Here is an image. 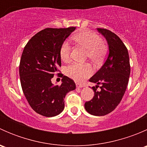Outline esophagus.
<instances>
[{
    "label": "esophagus",
    "mask_w": 147,
    "mask_h": 147,
    "mask_svg": "<svg viewBox=\"0 0 147 147\" xmlns=\"http://www.w3.org/2000/svg\"><path fill=\"white\" fill-rule=\"evenodd\" d=\"M76 87L78 88H81V87H84V85L82 84H80V83H76Z\"/></svg>",
    "instance_id": "esophagus-1"
}]
</instances>
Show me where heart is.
I'll list each match as a JSON object with an SVG mask.
<instances>
[{
  "instance_id": "1",
  "label": "heart",
  "mask_w": 147,
  "mask_h": 147,
  "mask_svg": "<svg viewBox=\"0 0 147 147\" xmlns=\"http://www.w3.org/2000/svg\"><path fill=\"white\" fill-rule=\"evenodd\" d=\"M73 39L87 49L86 55L96 63L103 61L107 52V46L105 41L96 32L90 30H82L74 35ZM70 45L68 40H65L60 48L61 60L67 63L70 60ZM93 68L90 63H72L65 68V74L77 82H81L91 76Z\"/></svg>"
}]
</instances>
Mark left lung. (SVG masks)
<instances>
[{"instance_id": "8db88e82", "label": "left lung", "mask_w": 147, "mask_h": 147, "mask_svg": "<svg viewBox=\"0 0 147 147\" xmlns=\"http://www.w3.org/2000/svg\"><path fill=\"white\" fill-rule=\"evenodd\" d=\"M107 41L109 55L102 67L89 80L97 84L92 87L94 95L86 102L84 108L90 115L104 116L110 113L121 102L127 89L130 75L127 48L119 37L109 30L97 28ZM99 85L101 90H96Z\"/></svg>"}]
</instances>
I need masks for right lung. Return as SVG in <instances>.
Here are the masks:
<instances>
[{
	"label": "right lung",
	"instance_id": "right-lung-1",
	"mask_svg": "<svg viewBox=\"0 0 147 147\" xmlns=\"http://www.w3.org/2000/svg\"><path fill=\"white\" fill-rule=\"evenodd\" d=\"M75 28L42 30L31 38L22 53L19 74L23 92L32 109L42 116L51 117L61 113L65 95L76 88L75 82L63 75L60 85L51 82L61 66L60 46Z\"/></svg>",
	"mask_w": 147,
	"mask_h": 147
}]
</instances>
